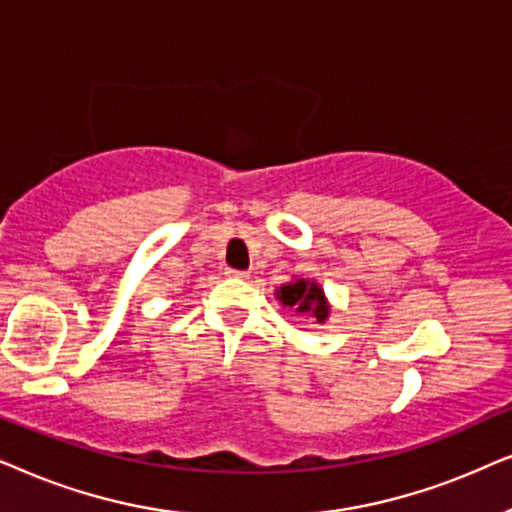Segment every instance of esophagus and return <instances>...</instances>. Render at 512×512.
Listing matches in <instances>:
<instances>
[{"label":"esophagus","instance_id":"obj_1","mask_svg":"<svg viewBox=\"0 0 512 512\" xmlns=\"http://www.w3.org/2000/svg\"><path fill=\"white\" fill-rule=\"evenodd\" d=\"M224 276H227V278H238V281H243V278H248L250 274H248V271H238V269H227V271H224Z\"/></svg>","mask_w":512,"mask_h":512}]
</instances>
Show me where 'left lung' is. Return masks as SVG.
I'll use <instances>...</instances> for the list:
<instances>
[{
  "instance_id": "left-lung-1",
  "label": "left lung",
  "mask_w": 512,
  "mask_h": 512,
  "mask_svg": "<svg viewBox=\"0 0 512 512\" xmlns=\"http://www.w3.org/2000/svg\"><path fill=\"white\" fill-rule=\"evenodd\" d=\"M276 299L292 316H309L313 323L323 325L330 318V302H327L323 285L313 278H295L276 288Z\"/></svg>"
}]
</instances>
